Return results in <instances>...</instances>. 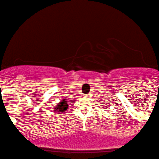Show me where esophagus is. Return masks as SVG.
Masks as SVG:
<instances>
[{
  "label": "esophagus",
  "mask_w": 159,
  "mask_h": 159,
  "mask_svg": "<svg viewBox=\"0 0 159 159\" xmlns=\"http://www.w3.org/2000/svg\"><path fill=\"white\" fill-rule=\"evenodd\" d=\"M84 96H86V97H87V96H89V94H84Z\"/></svg>",
  "instance_id": "esophagus-1"
}]
</instances>
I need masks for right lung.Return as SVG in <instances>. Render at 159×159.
Here are the masks:
<instances>
[{
    "instance_id": "right-lung-1",
    "label": "right lung",
    "mask_w": 159,
    "mask_h": 159,
    "mask_svg": "<svg viewBox=\"0 0 159 159\" xmlns=\"http://www.w3.org/2000/svg\"><path fill=\"white\" fill-rule=\"evenodd\" d=\"M72 101V100H71ZM68 107H69V105H68V102L66 99L61 100V102L58 104V105L54 108V112H61L63 111H66L67 110Z\"/></svg>"
}]
</instances>
